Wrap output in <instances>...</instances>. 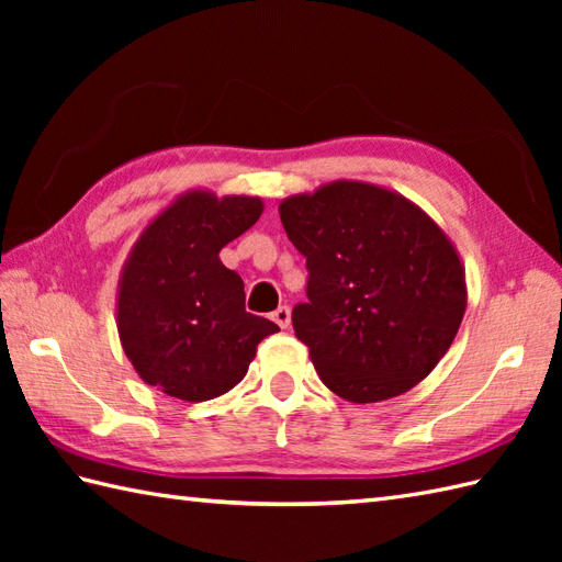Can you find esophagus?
Listing matches in <instances>:
<instances>
[{
    "instance_id": "1",
    "label": "esophagus",
    "mask_w": 562,
    "mask_h": 562,
    "mask_svg": "<svg viewBox=\"0 0 562 562\" xmlns=\"http://www.w3.org/2000/svg\"><path fill=\"white\" fill-rule=\"evenodd\" d=\"M270 318H272L274 324H278L282 330H284V328H290V321H292L290 306H278V308H274V312L270 314Z\"/></svg>"
}]
</instances>
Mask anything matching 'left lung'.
Segmentation results:
<instances>
[{"label":"left lung","mask_w":562,"mask_h":562,"mask_svg":"<svg viewBox=\"0 0 562 562\" xmlns=\"http://www.w3.org/2000/svg\"><path fill=\"white\" fill-rule=\"evenodd\" d=\"M306 258V304L292 312L321 381L379 403L432 372L465 314V270L445 229L396 190L333 181L280 202Z\"/></svg>","instance_id":"8db88e82"}]
</instances>
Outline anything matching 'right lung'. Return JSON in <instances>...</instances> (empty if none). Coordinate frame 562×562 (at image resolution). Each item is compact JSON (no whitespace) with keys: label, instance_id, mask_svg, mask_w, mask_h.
<instances>
[{"label":"right lung","instance_id":"obj_1","mask_svg":"<svg viewBox=\"0 0 562 562\" xmlns=\"http://www.w3.org/2000/svg\"><path fill=\"white\" fill-rule=\"evenodd\" d=\"M260 214V198L198 188L142 229L117 280L115 324L145 384L188 403L217 398L246 376L258 342L280 330L246 312L244 280L220 260Z\"/></svg>","mask_w":562,"mask_h":562}]
</instances>
